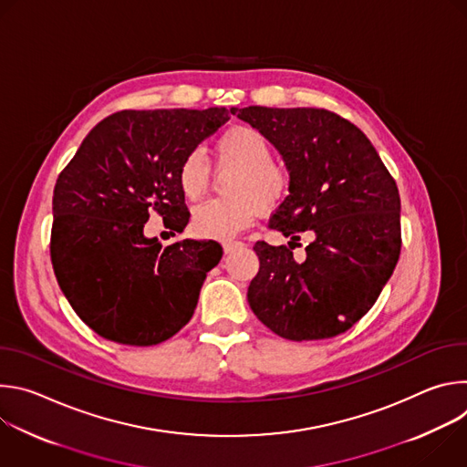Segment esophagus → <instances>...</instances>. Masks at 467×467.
Here are the masks:
<instances>
[{"instance_id":"34e87169","label":"esophagus","mask_w":467,"mask_h":467,"mask_svg":"<svg viewBox=\"0 0 467 467\" xmlns=\"http://www.w3.org/2000/svg\"><path fill=\"white\" fill-rule=\"evenodd\" d=\"M222 245H223V253L229 254V253H234L236 249H240L244 244L238 240H225Z\"/></svg>"}]
</instances>
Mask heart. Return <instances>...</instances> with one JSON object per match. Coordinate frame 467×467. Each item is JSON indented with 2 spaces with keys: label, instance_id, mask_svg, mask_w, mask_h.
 I'll return each mask as SVG.
<instances>
[{
  "label": "heart",
  "instance_id": "1",
  "mask_svg": "<svg viewBox=\"0 0 467 467\" xmlns=\"http://www.w3.org/2000/svg\"><path fill=\"white\" fill-rule=\"evenodd\" d=\"M216 161L222 168L236 170L227 193L233 197L209 199L192 211V229L202 238L225 240L262 211L275 207L288 192V173L274 161L270 142L249 125H234L218 137ZM211 181L205 155L193 150L184 155L177 170V182L190 202L202 197Z\"/></svg>",
  "mask_w": 467,
  "mask_h": 467
}]
</instances>
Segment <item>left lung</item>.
I'll use <instances>...</instances> for the list:
<instances>
[{
	"instance_id": "8db88e82",
	"label": "left lung",
	"mask_w": 467,
	"mask_h": 467,
	"mask_svg": "<svg viewBox=\"0 0 467 467\" xmlns=\"http://www.w3.org/2000/svg\"><path fill=\"white\" fill-rule=\"evenodd\" d=\"M283 157L288 195L270 227L314 240L254 244L260 270L247 301L275 335L303 342L351 328L377 301L401 253V199L377 150L351 121L323 109H231ZM296 247V245H294Z\"/></svg>"
}]
</instances>
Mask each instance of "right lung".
I'll return each instance as SVG.
<instances>
[{
  "mask_svg": "<svg viewBox=\"0 0 467 467\" xmlns=\"http://www.w3.org/2000/svg\"><path fill=\"white\" fill-rule=\"evenodd\" d=\"M229 119V110H121L99 121L53 190L51 262L78 316L99 337L157 346L193 316L222 245L144 234L150 213L182 233L190 213L177 182L186 153ZM175 236V234H173Z\"/></svg>",
  "mask_w": 467,
  "mask_h": 467,
  "instance_id": "add662e5",
  "label": "right lung"
}]
</instances>
